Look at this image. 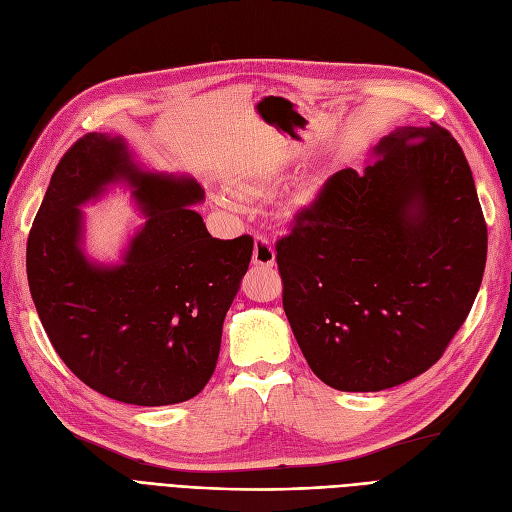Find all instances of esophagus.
Returning <instances> with one entry per match:
<instances>
[{
    "label": "esophagus",
    "instance_id": "obj_1",
    "mask_svg": "<svg viewBox=\"0 0 512 512\" xmlns=\"http://www.w3.org/2000/svg\"><path fill=\"white\" fill-rule=\"evenodd\" d=\"M253 263L259 268H272L276 263V251L272 242L266 236L255 238V249H253Z\"/></svg>",
    "mask_w": 512,
    "mask_h": 512
}]
</instances>
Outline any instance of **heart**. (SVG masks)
<instances>
[{
	"instance_id": "obj_1",
	"label": "heart",
	"mask_w": 512,
	"mask_h": 512,
	"mask_svg": "<svg viewBox=\"0 0 512 512\" xmlns=\"http://www.w3.org/2000/svg\"><path fill=\"white\" fill-rule=\"evenodd\" d=\"M276 172L274 170H268V172H263V176H274Z\"/></svg>"
}]
</instances>
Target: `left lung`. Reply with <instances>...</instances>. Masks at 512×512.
Listing matches in <instances>:
<instances>
[{"label":"left lung","mask_w":512,"mask_h":512,"mask_svg":"<svg viewBox=\"0 0 512 512\" xmlns=\"http://www.w3.org/2000/svg\"><path fill=\"white\" fill-rule=\"evenodd\" d=\"M283 308L321 381L383 391L423 374L466 321L487 225L447 129L398 127L336 172L276 242Z\"/></svg>","instance_id":"1"}]
</instances>
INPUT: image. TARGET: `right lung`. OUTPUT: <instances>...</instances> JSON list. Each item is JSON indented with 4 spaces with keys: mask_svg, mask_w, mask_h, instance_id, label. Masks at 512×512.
Wrapping results in <instances>:
<instances>
[{
    "mask_svg": "<svg viewBox=\"0 0 512 512\" xmlns=\"http://www.w3.org/2000/svg\"><path fill=\"white\" fill-rule=\"evenodd\" d=\"M114 184L145 223L119 264H100L81 249L79 206ZM200 202L197 180L144 170L121 136L87 134L53 172L27 240L29 291L63 364L106 398L168 406L210 381L253 238H212Z\"/></svg>",
    "mask_w": 512,
    "mask_h": 512,
    "instance_id": "obj_1",
    "label": "right lung"
}]
</instances>
